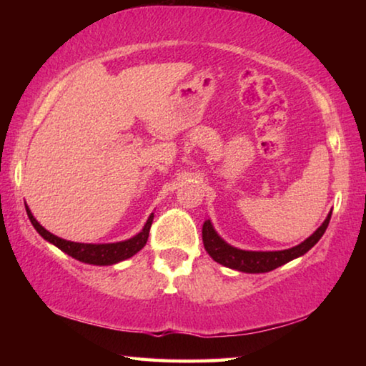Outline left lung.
<instances>
[{"mask_svg": "<svg viewBox=\"0 0 366 366\" xmlns=\"http://www.w3.org/2000/svg\"><path fill=\"white\" fill-rule=\"evenodd\" d=\"M332 213V212H331ZM331 213L327 214L323 224H321L317 231H315L310 237L302 242L300 245L292 247L289 250H280V252H247V250H239L235 247H231L226 244L218 234L214 232L212 222L205 221L202 229V237H203V245H205V250L208 255L212 257L214 262L227 266V268L239 269L244 272H268L276 269L277 266L290 262L297 257L307 253L312 247L318 242V240L323 237L327 224H330Z\"/></svg>", "mask_w": 366, "mask_h": 366, "instance_id": "obj_1", "label": "left lung"}]
</instances>
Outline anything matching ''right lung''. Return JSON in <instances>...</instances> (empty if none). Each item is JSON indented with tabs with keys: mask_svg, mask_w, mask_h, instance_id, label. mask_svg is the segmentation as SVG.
<instances>
[{
	"mask_svg": "<svg viewBox=\"0 0 366 366\" xmlns=\"http://www.w3.org/2000/svg\"><path fill=\"white\" fill-rule=\"evenodd\" d=\"M27 216L30 222H32L34 227L36 229L43 239H46L48 242H51L53 245H56L59 250H63L67 255L79 259V262L89 263V264H98V266H104V264H114L117 262H122V259L131 258L135 255L139 250L144 249V245L148 240V234H150V227L153 222V214L148 218L145 227L142 229V232L135 235V237L124 240V242H116V244H79V242H71V240H64L54 235L51 232H48L45 227L40 226V222L34 218V214L30 213V209L27 208Z\"/></svg>",
	"mask_w": 366,
	"mask_h": 366,
	"instance_id": "1",
	"label": "right lung"
}]
</instances>
